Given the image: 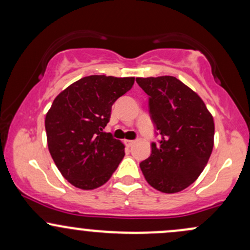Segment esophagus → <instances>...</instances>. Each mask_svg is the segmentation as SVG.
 I'll return each mask as SVG.
<instances>
[{
  "label": "esophagus",
  "mask_w": 250,
  "mask_h": 250,
  "mask_svg": "<svg viewBox=\"0 0 250 250\" xmlns=\"http://www.w3.org/2000/svg\"><path fill=\"white\" fill-rule=\"evenodd\" d=\"M135 143L134 140H125V145L127 146V147H131Z\"/></svg>",
  "instance_id": "esophagus-1"
}]
</instances>
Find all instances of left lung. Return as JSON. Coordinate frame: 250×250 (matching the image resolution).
Returning a JSON list of instances; mask_svg holds the SVG:
<instances>
[{
    "label": "left lung",
    "mask_w": 250,
    "mask_h": 250,
    "mask_svg": "<svg viewBox=\"0 0 250 250\" xmlns=\"http://www.w3.org/2000/svg\"><path fill=\"white\" fill-rule=\"evenodd\" d=\"M149 96L159 142L140 163L145 179L162 193H179L199 177L214 147V120L202 99L174 76L137 77ZM156 133V134H157Z\"/></svg>",
    "instance_id": "left-lung-1"
}]
</instances>
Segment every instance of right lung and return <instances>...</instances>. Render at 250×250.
<instances>
[{
	"label": "right lung",
	"instance_id": "right-lung-1",
	"mask_svg": "<svg viewBox=\"0 0 250 250\" xmlns=\"http://www.w3.org/2000/svg\"><path fill=\"white\" fill-rule=\"evenodd\" d=\"M134 77H82L55 97L45 115L49 153L68 182L83 190L101 187L125 156V146L104 129L111 105Z\"/></svg>",
	"mask_w": 250,
	"mask_h": 250
}]
</instances>
